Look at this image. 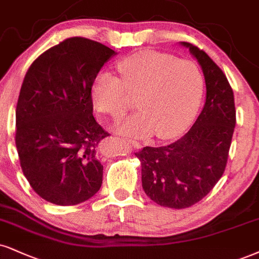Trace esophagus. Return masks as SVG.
I'll list each match as a JSON object with an SVG mask.
<instances>
[{
	"label": "esophagus",
	"mask_w": 259,
	"mask_h": 259,
	"mask_svg": "<svg viewBox=\"0 0 259 259\" xmlns=\"http://www.w3.org/2000/svg\"><path fill=\"white\" fill-rule=\"evenodd\" d=\"M127 142H128L131 145H132V146H135V148H137V149H140V148H142V145H140V143L136 142V140H132V139H127Z\"/></svg>",
	"instance_id": "1"
}]
</instances>
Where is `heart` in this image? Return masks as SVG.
Listing matches in <instances>:
<instances>
[{
  "mask_svg": "<svg viewBox=\"0 0 259 259\" xmlns=\"http://www.w3.org/2000/svg\"><path fill=\"white\" fill-rule=\"evenodd\" d=\"M121 80L102 72L92 84L96 109L121 117L128 109V94L137 96L138 113L116 124L117 132L146 137L155 131L161 139L173 138L192 120L204 90L200 69L192 61L169 54L143 52L117 63Z\"/></svg>",
  "mask_w": 259,
  "mask_h": 259,
  "instance_id": "heart-1",
  "label": "heart"
}]
</instances>
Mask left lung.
Listing matches in <instances>:
<instances>
[{
    "label": "left lung",
    "mask_w": 259,
    "mask_h": 259,
    "mask_svg": "<svg viewBox=\"0 0 259 259\" xmlns=\"http://www.w3.org/2000/svg\"><path fill=\"white\" fill-rule=\"evenodd\" d=\"M202 68L206 97L186 135L159 148L145 146L136 156L143 190L158 205L184 209L202 200L218 184L227 164L235 127L234 95L225 73L199 48L180 41Z\"/></svg>",
    "instance_id": "obj_1"
}]
</instances>
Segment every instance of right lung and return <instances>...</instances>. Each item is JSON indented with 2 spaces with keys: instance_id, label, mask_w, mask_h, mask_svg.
<instances>
[{
  "instance_id": "add662e5",
  "label": "right lung",
  "mask_w": 259,
  "mask_h": 259,
  "mask_svg": "<svg viewBox=\"0 0 259 259\" xmlns=\"http://www.w3.org/2000/svg\"><path fill=\"white\" fill-rule=\"evenodd\" d=\"M116 53L82 37L50 48L22 81L15 110V144L25 178L38 196L75 205L98 192L100 149L109 133L95 120L91 90Z\"/></svg>"
}]
</instances>
